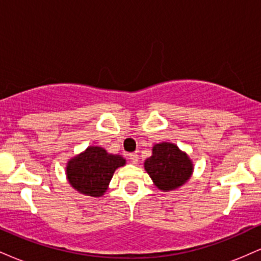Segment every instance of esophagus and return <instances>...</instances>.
<instances>
[{"label":"esophagus","instance_id":"esophagus-1","mask_svg":"<svg viewBox=\"0 0 261 261\" xmlns=\"http://www.w3.org/2000/svg\"><path fill=\"white\" fill-rule=\"evenodd\" d=\"M128 160H130L131 163H134V164L139 163V161H140L139 154H137V153H130V154H128Z\"/></svg>","mask_w":261,"mask_h":261}]
</instances>
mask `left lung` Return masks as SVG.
Here are the masks:
<instances>
[{"instance_id":"left-lung-1","label":"left lung","mask_w":261,"mask_h":261,"mask_svg":"<svg viewBox=\"0 0 261 261\" xmlns=\"http://www.w3.org/2000/svg\"><path fill=\"white\" fill-rule=\"evenodd\" d=\"M153 184L162 191H173L187 184L194 163L175 143L161 142L152 147V155L143 163Z\"/></svg>"}]
</instances>
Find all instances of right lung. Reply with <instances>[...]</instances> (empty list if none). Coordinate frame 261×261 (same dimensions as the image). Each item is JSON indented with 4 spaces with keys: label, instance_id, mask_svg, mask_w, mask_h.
Listing matches in <instances>:
<instances>
[{
    "label": "right lung",
    "instance_id": "obj_1",
    "mask_svg": "<svg viewBox=\"0 0 261 261\" xmlns=\"http://www.w3.org/2000/svg\"><path fill=\"white\" fill-rule=\"evenodd\" d=\"M125 164L126 160L122 155L108 153L99 146H89L68 160L66 178L82 195L100 197L109 188L114 172Z\"/></svg>",
    "mask_w": 261,
    "mask_h": 261
}]
</instances>
